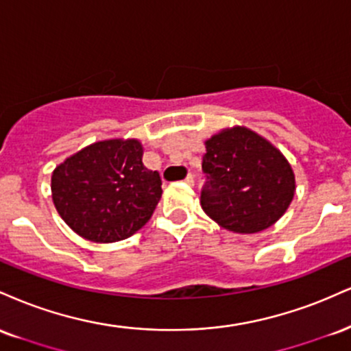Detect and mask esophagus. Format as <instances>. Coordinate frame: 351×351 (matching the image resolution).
Returning a JSON list of instances; mask_svg holds the SVG:
<instances>
[{
  "label": "esophagus",
  "instance_id": "esophagus-1",
  "mask_svg": "<svg viewBox=\"0 0 351 351\" xmlns=\"http://www.w3.org/2000/svg\"><path fill=\"white\" fill-rule=\"evenodd\" d=\"M185 184H189V185H193V184H195V179H193V176H192V174H189L187 177H185Z\"/></svg>",
  "mask_w": 351,
  "mask_h": 351
}]
</instances>
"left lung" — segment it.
Masks as SVG:
<instances>
[{
  "mask_svg": "<svg viewBox=\"0 0 351 351\" xmlns=\"http://www.w3.org/2000/svg\"><path fill=\"white\" fill-rule=\"evenodd\" d=\"M207 174L200 205L221 228L251 234L269 228L289 208L295 177L274 144L250 128H225L205 141Z\"/></svg>",
  "mask_w": 351,
  "mask_h": 351,
  "instance_id": "left-lung-1",
  "label": "left lung"
}]
</instances>
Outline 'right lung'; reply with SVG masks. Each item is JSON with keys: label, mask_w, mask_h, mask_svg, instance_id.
<instances>
[{"label": "right lung", "mask_w": 351, "mask_h": 351, "mask_svg": "<svg viewBox=\"0 0 351 351\" xmlns=\"http://www.w3.org/2000/svg\"><path fill=\"white\" fill-rule=\"evenodd\" d=\"M143 152L138 139H105L53 169V205L78 237L114 243L149 221L162 195V182L158 171L143 164Z\"/></svg>", "instance_id": "add662e5"}]
</instances>
